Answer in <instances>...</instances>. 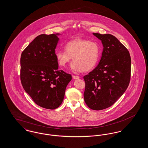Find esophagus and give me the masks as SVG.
Returning a JSON list of instances; mask_svg holds the SVG:
<instances>
[{"label":"esophagus","instance_id":"esophagus-1","mask_svg":"<svg viewBox=\"0 0 148 148\" xmlns=\"http://www.w3.org/2000/svg\"><path fill=\"white\" fill-rule=\"evenodd\" d=\"M72 77H73V78L74 79H78L79 78V77L78 76H76V75H73Z\"/></svg>","mask_w":148,"mask_h":148}]
</instances>
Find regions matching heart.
I'll list each match as a JSON object with an SVG mask.
<instances>
[{
	"mask_svg": "<svg viewBox=\"0 0 148 148\" xmlns=\"http://www.w3.org/2000/svg\"><path fill=\"white\" fill-rule=\"evenodd\" d=\"M65 51L56 50L55 56L58 64L63 67L73 62L70 68L74 71H90L97 64L100 56V49L95 42L83 39H75L67 42Z\"/></svg>",
	"mask_w": 148,
	"mask_h": 148,
	"instance_id": "obj_1",
	"label": "heart"
}]
</instances>
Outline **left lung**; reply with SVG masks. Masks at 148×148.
<instances>
[{
  "mask_svg": "<svg viewBox=\"0 0 148 148\" xmlns=\"http://www.w3.org/2000/svg\"><path fill=\"white\" fill-rule=\"evenodd\" d=\"M92 34L101 40L103 50L98 66L84 77L85 103L92 110L108 108L127 90L130 79L129 51L114 36Z\"/></svg>",
  "mask_w": 148,
  "mask_h": 148,
  "instance_id": "8db88e82",
  "label": "left lung"
}]
</instances>
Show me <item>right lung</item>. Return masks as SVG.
<instances>
[{
	"instance_id": "1",
	"label": "right lung",
	"mask_w": 148,
	"mask_h": 148,
	"mask_svg": "<svg viewBox=\"0 0 148 148\" xmlns=\"http://www.w3.org/2000/svg\"><path fill=\"white\" fill-rule=\"evenodd\" d=\"M60 34L36 36L22 52L21 79L25 92L38 106L55 109L63 101L71 75L58 71L55 49Z\"/></svg>"
}]
</instances>
